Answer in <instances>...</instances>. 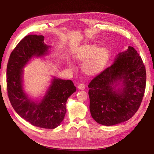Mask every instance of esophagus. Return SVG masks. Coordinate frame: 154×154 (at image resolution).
<instances>
[{
	"label": "esophagus",
	"instance_id": "obj_1",
	"mask_svg": "<svg viewBox=\"0 0 154 154\" xmlns=\"http://www.w3.org/2000/svg\"><path fill=\"white\" fill-rule=\"evenodd\" d=\"M77 88L80 90H84L85 89V84H83V83H80L78 85Z\"/></svg>",
	"mask_w": 154,
	"mask_h": 154
}]
</instances>
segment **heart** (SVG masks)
Returning a JSON list of instances; mask_svg holds the SVG:
<instances>
[{
	"label": "heart",
	"mask_w": 154,
	"mask_h": 154,
	"mask_svg": "<svg viewBox=\"0 0 154 154\" xmlns=\"http://www.w3.org/2000/svg\"><path fill=\"white\" fill-rule=\"evenodd\" d=\"M75 58L79 61H84L82 68L85 73L94 75L105 67L109 61V52L106 48L87 45L80 49L75 55Z\"/></svg>",
	"instance_id": "1"
}]
</instances>
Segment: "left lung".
<instances>
[{
  "label": "left lung",
  "mask_w": 154,
  "mask_h": 154,
  "mask_svg": "<svg viewBox=\"0 0 154 154\" xmlns=\"http://www.w3.org/2000/svg\"><path fill=\"white\" fill-rule=\"evenodd\" d=\"M118 82H122V88L116 90ZM146 83L144 64L135 49L129 46L88 85L93 119L104 126L128 120L141 104Z\"/></svg>",
  "instance_id": "1"
}]
</instances>
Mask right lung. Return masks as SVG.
<instances>
[{
    "label": "right lung",
    "instance_id": "obj_1",
    "mask_svg": "<svg viewBox=\"0 0 154 154\" xmlns=\"http://www.w3.org/2000/svg\"><path fill=\"white\" fill-rule=\"evenodd\" d=\"M43 35H28L19 42L10 55L6 68V87L13 109L32 125L54 129L63 121L67 100L76 91L73 81L54 78L40 102L31 100L22 87V68L34 57L48 54L50 46Z\"/></svg>",
    "mask_w": 154,
    "mask_h": 154
}]
</instances>
